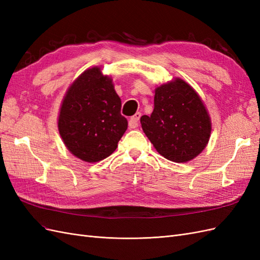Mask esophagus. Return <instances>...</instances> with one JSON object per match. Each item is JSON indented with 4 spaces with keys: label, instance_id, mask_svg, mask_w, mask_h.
<instances>
[{
    "label": "esophagus",
    "instance_id": "34e87169",
    "mask_svg": "<svg viewBox=\"0 0 260 260\" xmlns=\"http://www.w3.org/2000/svg\"><path fill=\"white\" fill-rule=\"evenodd\" d=\"M140 117H141V113H136L135 115H133L130 119H129V127L135 129L138 127V121L140 120Z\"/></svg>",
    "mask_w": 260,
    "mask_h": 260
}]
</instances>
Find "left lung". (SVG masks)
I'll return each mask as SVG.
<instances>
[{
    "label": "left lung",
    "mask_w": 260,
    "mask_h": 260,
    "mask_svg": "<svg viewBox=\"0 0 260 260\" xmlns=\"http://www.w3.org/2000/svg\"><path fill=\"white\" fill-rule=\"evenodd\" d=\"M145 136L165 158L187 162L208 144L211 120L205 104L180 78L155 89L154 111L141 117Z\"/></svg>",
    "instance_id": "8db88e82"
}]
</instances>
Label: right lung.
I'll list each match as a JSON object with an SVG mask.
<instances>
[{"mask_svg": "<svg viewBox=\"0 0 260 260\" xmlns=\"http://www.w3.org/2000/svg\"><path fill=\"white\" fill-rule=\"evenodd\" d=\"M112 77L92 67L69 86L59 108L57 127L68 151L86 162L112 155L128 128Z\"/></svg>", "mask_w": 260, "mask_h": 260, "instance_id": "add662e5", "label": "right lung"}]
</instances>
